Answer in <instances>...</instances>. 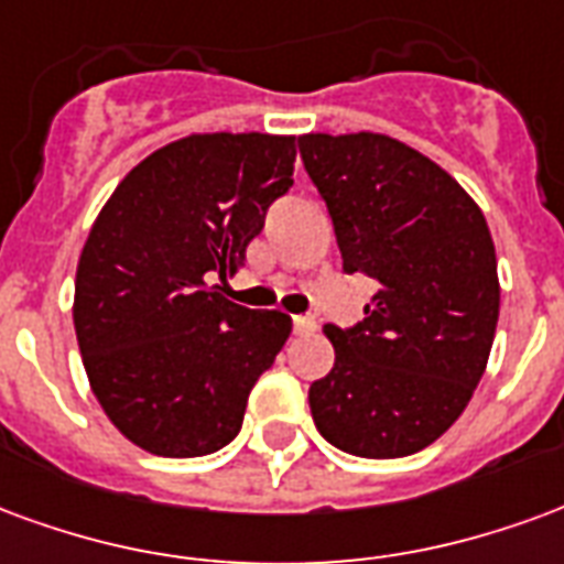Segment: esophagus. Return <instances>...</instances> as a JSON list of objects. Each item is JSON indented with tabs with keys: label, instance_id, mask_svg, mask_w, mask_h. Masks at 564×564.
Instances as JSON below:
<instances>
[{
	"label": "esophagus",
	"instance_id": "obj_1",
	"mask_svg": "<svg viewBox=\"0 0 564 564\" xmlns=\"http://www.w3.org/2000/svg\"><path fill=\"white\" fill-rule=\"evenodd\" d=\"M315 327H318V322L312 315H294V333H300V336L315 333Z\"/></svg>",
	"mask_w": 564,
	"mask_h": 564
}]
</instances>
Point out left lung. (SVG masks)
<instances>
[{
    "mask_svg": "<svg viewBox=\"0 0 564 564\" xmlns=\"http://www.w3.org/2000/svg\"><path fill=\"white\" fill-rule=\"evenodd\" d=\"M345 273L376 279L355 327L327 324L336 364L312 381L318 433L345 454L409 456L451 430L499 322L490 228L454 176L388 134H303Z\"/></svg>",
    "mask_w": 564,
    "mask_h": 564,
    "instance_id": "obj_1",
    "label": "left lung"
}]
</instances>
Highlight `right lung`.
<instances>
[{
	"label": "right lung",
	"instance_id": "1",
	"mask_svg": "<svg viewBox=\"0 0 564 564\" xmlns=\"http://www.w3.org/2000/svg\"><path fill=\"white\" fill-rule=\"evenodd\" d=\"M291 134H188L113 188L74 279V333L89 388L129 442L204 456L240 433L254 381L291 318L221 294L267 207L294 186Z\"/></svg>",
	"mask_w": 564,
	"mask_h": 564
}]
</instances>
